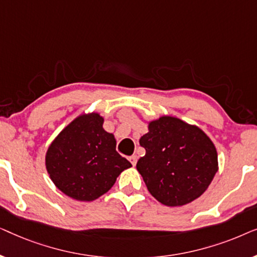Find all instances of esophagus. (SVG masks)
<instances>
[{"mask_svg":"<svg viewBox=\"0 0 257 257\" xmlns=\"http://www.w3.org/2000/svg\"><path fill=\"white\" fill-rule=\"evenodd\" d=\"M137 160H138V158H137V156H135V154H133V156L130 157V161H131V164L133 165V166H136Z\"/></svg>","mask_w":257,"mask_h":257,"instance_id":"esophagus-1","label":"esophagus"}]
</instances>
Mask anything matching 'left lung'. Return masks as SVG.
I'll return each instance as SVG.
<instances>
[{
	"label": "left lung",
	"instance_id": "obj_1",
	"mask_svg": "<svg viewBox=\"0 0 257 257\" xmlns=\"http://www.w3.org/2000/svg\"><path fill=\"white\" fill-rule=\"evenodd\" d=\"M139 143L146 153L137 170L149 192L165 206H184L198 199L219 170L209 137L179 118L163 115L150 121Z\"/></svg>",
	"mask_w": 257,
	"mask_h": 257
}]
</instances>
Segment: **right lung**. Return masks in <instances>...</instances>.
<instances>
[{
	"label": "right lung",
	"mask_w": 257,
	"mask_h": 257,
	"mask_svg": "<svg viewBox=\"0 0 257 257\" xmlns=\"http://www.w3.org/2000/svg\"><path fill=\"white\" fill-rule=\"evenodd\" d=\"M97 112L80 114L56 137L45 156L50 179L59 191L79 201H93L111 189L132 166L115 151L114 136L103 128Z\"/></svg>",
	"instance_id": "add662e5"
}]
</instances>
